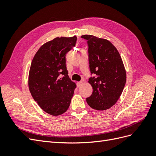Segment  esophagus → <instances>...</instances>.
Masks as SVG:
<instances>
[{"instance_id":"34e87169","label":"esophagus","mask_w":156,"mask_h":156,"mask_svg":"<svg viewBox=\"0 0 156 156\" xmlns=\"http://www.w3.org/2000/svg\"><path fill=\"white\" fill-rule=\"evenodd\" d=\"M81 84H82V81H79V82H77V87H81Z\"/></svg>"}]
</instances>
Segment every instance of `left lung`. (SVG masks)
Wrapping results in <instances>:
<instances>
[{"label":"left lung","instance_id":"8db88e82","mask_svg":"<svg viewBox=\"0 0 156 156\" xmlns=\"http://www.w3.org/2000/svg\"><path fill=\"white\" fill-rule=\"evenodd\" d=\"M81 37L87 40L90 70L94 75L88 79L93 92L87 102L94 109H108L119 100L126 84L123 62L109 41L92 35Z\"/></svg>","mask_w":156,"mask_h":156}]
</instances>
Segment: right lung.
<instances>
[{"label": "right lung", "mask_w": 156, "mask_h": 156, "mask_svg": "<svg viewBox=\"0 0 156 156\" xmlns=\"http://www.w3.org/2000/svg\"><path fill=\"white\" fill-rule=\"evenodd\" d=\"M77 37H60L47 42L32 59L29 87L34 101L53 116L63 114L69 107L75 83L71 81L66 55L75 45Z\"/></svg>", "instance_id": "add662e5"}]
</instances>
